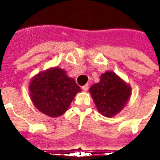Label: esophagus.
Returning <instances> with one entry per match:
<instances>
[{
  "label": "esophagus",
  "instance_id": "34e87169",
  "mask_svg": "<svg viewBox=\"0 0 160 160\" xmlns=\"http://www.w3.org/2000/svg\"><path fill=\"white\" fill-rule=\"evenodd\" d=\"M82 89H83L85 92H87V91L89 89V85H88V84H86L85 86H83V87H82Z\"/></svg>",
  "mask_w": 160,
  "mask_h": 160
}]
</instances>
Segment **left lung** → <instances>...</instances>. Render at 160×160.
<instances>
[{
	"label": "left lung",
	"mask_w": 160,
	"mask_h": 160,
	"mask_svg": "<svg viewBox=\"0 0 160 160\" xmlns=\"http://www.w3.org/2000/svg\"><path fill=\"white\" fill-rule=\"evenodd\" d=\"M98 111L104 117L111 118L127 104L130 97L131 87L113 72L101 75L100 81L90 88Z\"/></svg>",
	"instance_id": "1"
}]
</instances>
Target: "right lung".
Segmentation results:
<instances>
[{"instance_id": "1", "label": "right lung", "mask_w": 160, "mask_h": 160, "mask_svg": "<svg viewBox=\"0 0 160 160\" xmlns=\"http://www.w3.org/2000/svg\"><path fill=\"white\" fill-rule=\"evenodd\" d=\"M29 88L37 109L51 118L65 113L74 96L81 91L75 80L58 68L38 73L31 81Z\"/></svg>"}]
</instances>
